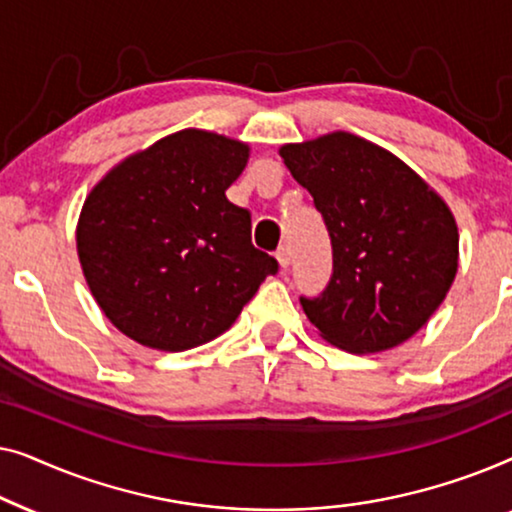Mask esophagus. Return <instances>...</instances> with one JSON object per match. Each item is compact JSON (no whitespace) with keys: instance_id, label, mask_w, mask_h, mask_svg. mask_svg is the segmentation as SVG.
Segmentation results:
<instances>
[{"instance_id":"obj_1","label":"esophagus","mask_w":512,"mask_h":512,"mask_svg":"<svg viewBox=\"0 0 512 512\" xmlns=\"http://www.w3.org/2000/svg\"><path fill=\"white\" fill-rule=\"evenodd\" d=\"M277 261L282 265V270H286L291 265V247L289 244H282V247L277 249Z\"/></svg>"}]
</instances>
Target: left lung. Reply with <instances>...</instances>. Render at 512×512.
Returning <instances> with one entry per match:
<instances>
[{"label": "left lung", "instance_id": "obj_1", "mask_svg": "<svg viewBox=\"0 0 512 512\" xmlns=\"http://www.w3.org/2000/svg\"><path fill=\"white\" fill-rule=\"evenodd\" d=\"M279 153L310 191L333 247L326 289L300 296L307 319L359 354L412 338L457 275L459 233L445 202L394 153L349 132Z\"/></svg>", "mask_w": 512, "mask_h": 512}]
</instances>
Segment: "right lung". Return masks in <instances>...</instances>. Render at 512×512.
Masks as SVG:
<instances>
[{
  "label": "right lung",
  "instance_id": "1",
  "mask_svg": "<svg viewBox=\"0 0 512 512\" xmlns=\"http://www.w3.org/2000/svg\"><path fill=\"white\" fill-rule=\"evenodd\" d=\"M249 146L181 130L125 158L83 202L76 249L97 305L139 345L184 352L228 331L279 263L226 198Z\"/></svg>",
  "mask_w": 512,
  "mask_h": 512
}]
</instances>
